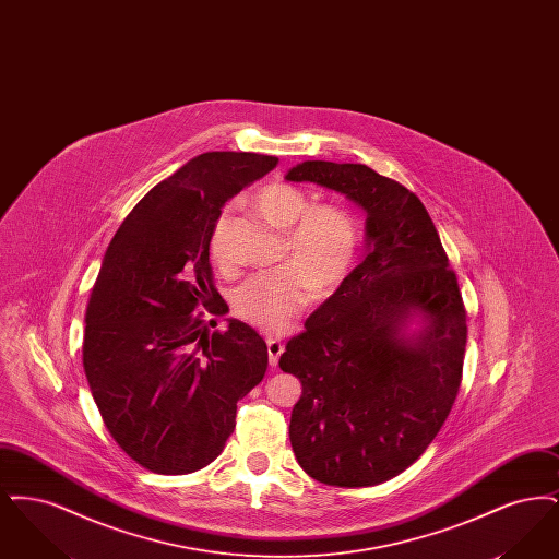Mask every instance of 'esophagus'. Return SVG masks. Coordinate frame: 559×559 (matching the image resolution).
Returning a JSON list of instances; mask_svg holds the SVG:
<instances>
[{
	"instance_id": "34e87169",
	"label": "esophagus",
	"mask_w": 559,
	"mask_h": 559,
	"mask_svg": "<svg viewBox=\"0 0 559 559\" xmlns=\"http://www.w3.org/2000/svg\"><path fill=\"white\" fill-rule=\"evenodd\" d=\"M266 346L270 365H272V367H276V365H278V358H281V354L285 352V344H283L281 340H276V337H267Z\"/></svg>"
}]
</instances>
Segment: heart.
Instances as JSON below:
<instances>
[{"label":"heart","instance_id":"obj_1","mask_svg":"<svg viewBox=\"0 0 559 559\" xmlns=\"http://www.w3.org/2000/svg\"><path fill=\"white\" fill-rule=\"evenodd\" d=\"M253 205L274 228L283 230V258L292 262L249 276L235 293V310L240 319L267 333H283L308 306L314 287L331 292L346 278L358 251L360 228L346 205H310L308 194L287 182L258 188ZM226 224L228 212L224 210L210 239L213 260L219 264L228 260Z\"/></svg>","mask_w":559,"mask_h":559}]
</instances>
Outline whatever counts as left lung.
Instances as JSON below:
<instances>
[{
  "label": "left lung",
  "instance_id": "left-lung-1",
  "mask_svg": "<svg viewBox=\"0 0 559 559\" xmlns=\"http://www.w3.org/2000/svg\"><path fill=\"white\" fill-rule=\"evenodd\" d=\"M292 182L344 192L367 212L369 249L287 342L281 369L301 381L293 452L310 478L362 488L396 478L444 426L463 379L467 312L426 205L360 163L304 160ZM427 331L408 341L405 319Z\"/></svg>",
  "mask_w": 559,
  "mask_h": 559
}]
</instances>
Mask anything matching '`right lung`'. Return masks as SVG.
I'll return each instance as SVG.
<instances>
[{"label": "right lung", "instance_id": "obj_1", "mask_svg": "<svg viewBox=\"0 0 559 559\" xmlns=\"http://www.w3.org/2000/svg\"><path fill=\"white\" fill-rule=\"evenodd\" d=\"M278 165L203 153L151 188L108 245L90 293L83 371L108 433L153 474L182 476L219 456L237 402L266 374L255 329L230 320L210 264L222 205Z\"/></svg>", "mask_w": 559, "mask_h": 559}]
</instances>
